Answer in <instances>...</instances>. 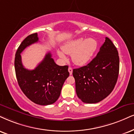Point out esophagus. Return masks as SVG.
<instances>
[{
    "mask_svg": "<svg viewBox=\"0 0 134 134\" xmlns=\"http://www.w3.org/2000/svg\"><path fill=\"white\" fill-rule=\"evenodd\" d=\"M68 71H69V72H70V75H72V68L69 67V68H68Z\"/></svg>",
    "mask_w": 134,
    "mask_h": 134,
    "instance_id": "1",
    "label": "esophagus"
}]
</instances>
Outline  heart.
I'll list each match as a JSON object with an SVG mask.
<instances>
[{
  "instance_id": "b5f03b06",
  "label": "heart",
  "mask_w": 134,
  "mask_h": 134,
  "mask_svg": "<svg viewBox=\"0 0 134 134\" xmlns=\"http://www.w3.org/2000/svg\"><path fill=\"white\" fill-rule=\"evenodd\" d=\"M97 47L96 40L91 38L86 40L80 38L66 43L62 49L66 54H71V59L74 63L82 66L90 62L96 50ZM58 54L62 59H66L65 54L62 52L59 51Z\"/></svg>"
}]
</instances>
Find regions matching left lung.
<instances>
[{"mask_svg": "<svg viewBox=\"0 0 134 134\" xmlns=\"http://www.w3.org/2000/svg\"><path fill=\"white\" fill-rule=\"evenodd\" d=\"M119 71L118 49L112 41L105 37L96 57L86 66L72 71L77 97L85 103L101 101L114 88Z\"/></svg>", "mask_w": 134, "mask_h": 134, "instance_id": "obj_1", "label": "left lung"}]
</instances>
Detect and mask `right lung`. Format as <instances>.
<instances>
[{
  "mask_svg": "<svg viewBox=\"0 0 134 134\" xmlns=\"http://www.w3.org/2000/svg\"><path fill=\"white\" fill-rule=\"evenodd\" d=\"M38 42L37 33L30 35L18 48L15 58L16 80L25 95L34 103L52 104L60 96L63 85L69 76L68 66H58L48 52L34 70L25 68L20 53L27 47Z\"/></svg>",
  "mask_w": 134,
  "mask_h": 134,
  "instance_id": "1",
  "label": "right lung"
}]
</instances>
